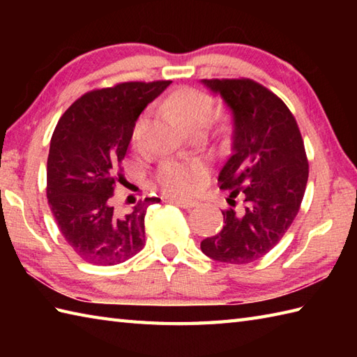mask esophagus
I'll return each instance as SVG.
<instances>
[{"label": "esophagus", "mask_w": 357, "mask_h": 357, "mask_svg": "<svg viewBox=\"0 0 357 357\" xmlns=\"http://www.w3.org/2000/svg\"><path fill=\"white\" fill-rule=\"evenodd\" d=\"M172 204H176L178 207H183V208H193L198 206V201H192V199H172Z\"/></svg>", "instance_id": "obj_1"}]
</instances>
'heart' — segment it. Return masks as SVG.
<instances>
[{"instance_id":"b5f03b06","label":"heart","mask_w":357,"mask_h":357,"mask_svg":"<svg viewBox=\"0 0 357 357\" xmlns=\"http://www.w3.org/2000/svg\"><path fill=\"white\" fill-rule=\"evenodd\" d=\"M167 105L187 128H206L213 118L215 104L211 96L196 89H179L172 93ZM147 115H142L135 123L132 139L138 146L142 141ZM201 176V165L188 161H169L161 165L158 172V183L170 196H185L193 193Z\"/></svg>"}]
</instances>
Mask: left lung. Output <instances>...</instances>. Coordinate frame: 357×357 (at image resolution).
<instances>
[{"label":"left lung","instance_id":"obj_1","mask_svg":"<svg viewBox=\"0 0 357 357\" xmlns=\"http://www.w3.org/2000/svg\"><path fill=\"white\" fill-rule=\"evenodd\" d=\"M221 95L233 116L231 155L218 183L229 190L224 227L201 242L211 259L248 264L261 259L298 215L308 181L304 141L284 101L253 79H202ZM245 199L236 207L234 197Z\"/></svg>","mask_w":357,"mask_h":357}]
</instances>
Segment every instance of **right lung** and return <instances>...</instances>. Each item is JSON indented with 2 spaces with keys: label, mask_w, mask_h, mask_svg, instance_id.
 Instances as JSON below:
<instances>
[{
  "label": "right lung",
  "mask_w": 357,
  "mask_h": 357,
  "mask_svg": "<svg viewBox=\"0 0 357 357\" xmlns=\"http://www.w3.org/2000/svg\"><path fill=\"white\" fill-rule=\"evenodd\" d=\"M170 81L121 82L93 90L59 118L47 158V201L66 242L81 259L116 265L141 252L144 218L150 204L139 201L126 215L112 207L136 119Z\"/></svg>",
  "instance_id": "right-lung-1"
}]
</instances>
